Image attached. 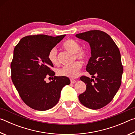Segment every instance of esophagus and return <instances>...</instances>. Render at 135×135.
Segmentation results:
<instances>
[{"mask_svg": "<svg viewBox=\"0 0 135 135\" xmlns=\"http://www.w3.org/2000/svg\"><path fill=\"white\" fill-rule=\"evenodd\" d=\"M70 81H71V84H74V83H76V80H74V79H71Z\"/></svg>", "mask_w": 135, "mask_h": 135, "instance_id": "1", "label": "esophagus"}]
</instances>
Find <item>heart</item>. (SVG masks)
Here are the masks:
<instances>
[{"label":"heart","instance_id":"heart-1","mask_svg":"<svg viewBox=\"0 0 135 135\" xmlns=\"http://www.w3.org/2000/svg\"><path fill=\"white\" fill-rule=\"evenodd\" d=\"M62 46L67 51L74 54L75 59L85 62L88 58V52L85 49L80 48V45L77 41L68 38L63 43ZM50 62L53 65H58L59 64L57 50L55 47H53L50 50L47 55ZM82 68V64L80 61H76L70 65L64 66L58 68L56 71L57 74L59 76L67 77L69 78H75L77 76L80 70Z\"/></svg>","mask_w":135,"mask_h":135}]
</instances>
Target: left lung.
Listing matches in <instances>:
<instances>
[{"mask_svg":"<svg viewBox=\"0 0 135 135\" xmlns=\"http://www.w3.org/2000/svg\"><path fill=\"white\" fill-rule=\"evenodd\" d=\"M76 36L89 43L92 56L86 69L95 79L80 77L86 89L79 95V99L89 108L100 109L113 100L122 84L123 67L119 49L113 38L102 31L93 30Z\"/></svg>","mask_w":135,"mask_h":135,"instance_id":"8db88e82","label":"left lung"}]
</instances>
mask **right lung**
Returning a JSON list of instances; mask_svg holds the SVG:
<instances>
[{"label":"right lung","mask_w":135,"mask_h":135,"mask_svg":"<svg viewBox=\"0 0 135 135\" xmlns=\"http://www.w3.org/2000/svg\"><path fill=\"white\" fill-rule=\"evenodd\" d=\"M65 36H27L20 40L13 50L11 64L12 81L24 103L36 110L54 107L59 101L62 89L70 84L68 77L55 76L51 69L54 65L47 58L50 50ZM47 76L54 77L48 84L45 81Z\"/></svg>","instance_id":"obj_1"}]
</instances>
